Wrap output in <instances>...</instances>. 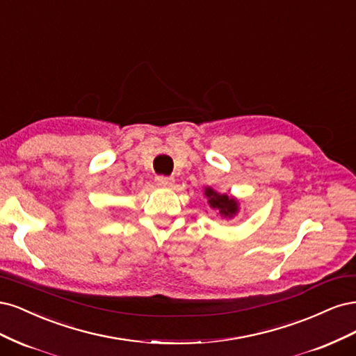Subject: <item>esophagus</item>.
<instances>
[{
  "label": "esophagus",
  "mask_w": 356,
  "mask_h": 356,
  "mask_svg": "<svg viewBox=\"0 0 356 356\" xmlns=\"http://www.w3.org/2000/svg\"><path fill=\"white\" fill-rule=\"evenodd\" d=\"M155 181H156V185H159V186H171V185H173L175 179L167 177V176H156Z\"/></svg>",
  "instance_id": "1"
}]
</instances>
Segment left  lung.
Here are the masks:
<instances>
[{
    "mask_svg": "<svg viewBox=\"0 0 356 356\" xmlns=\"http://www.w3.org/2000/svg\"><path fill=\"white\" fill-rule=\"evenodd\" d=\"M204 195L207 197V202L211 209L219 211L222 217H226V219H232L234 216L239 211V204L235 198L227 197V195H222L219 192H216L211 188H205Z\"/></svg>",
    "mask_w": 356,
    "mask_h": 356,
    "instance_id": "obj_1",
    "label": "left lung"
}]
</instances>
